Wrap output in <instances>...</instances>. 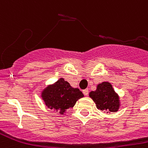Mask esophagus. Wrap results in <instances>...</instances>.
Segmentation results:
<instances>
[{
	"label": "esophagus",
	"instance_id": "obj_1",
	"mask_svg": "<svg viewBox=\"0 0 148 148\" xmlns=\"http://www.w3.org/2000/svg\"><path fill=\"white\" fill-rule=\"evenodd\" d=\"M88 89H84V90H83V94L84 95H88Z\"/></svg>",
	"mask_w": 148,
	"mask_h": 148
}]
</instances>
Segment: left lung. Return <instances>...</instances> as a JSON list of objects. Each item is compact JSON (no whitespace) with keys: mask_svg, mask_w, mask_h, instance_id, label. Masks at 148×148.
Segmentation results:
<instances>
[{"mask_svg":"<svg viewBox=\"0 0 148 148\" xmlns=\"http://www.w3.org/2000/svg\"><path fill=\"white\" fill-rule=\"evenodd\" d=\"M97 108L107 112H114L119 109V99L109 82H102L97 86L96 91L89 93Z\"/></svg>","mask_w":148,"mask_h":148,"instance_id":"obj_1","label":"left lung"}]
</instances>
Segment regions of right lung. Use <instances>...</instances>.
I'll use <instances>...</instances> for the list:
<instances>
[{"label": "right lung", "instance_id": "right-lung-1", "mask_svg": "<svg viewBox=\"0 0 148 148\" xmlns=\"http://www.w3.org/2000/svg\"><path fill=\"white\" fill-rule=\"evenodd\" d=\"M82 97H84L82 92L78 88H72L64 78L47 87L42 93L46 106L60 114H64L66 109L74 107L76 101Z\"/></svg>", "mask_w": 148, "mask_h": 148}]
</instances>
